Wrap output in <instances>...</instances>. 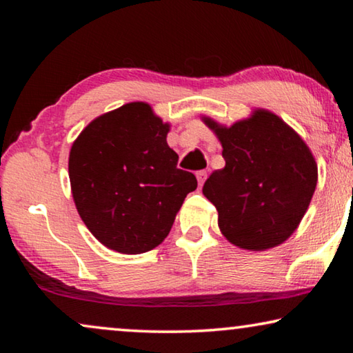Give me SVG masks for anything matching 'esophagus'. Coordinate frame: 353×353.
Masks as SVG:
<instances>
[{
    "instance_id": "34e87169",
    "label": "esophagus",
    "mask_w": 353,
    "mask_h": 353,
    "mask_svg": "<svg viewBox=\"0 0 353 353\" xmlns=\"http://www.w3.org/2000/svg\"><path fill=\"white\" fill-rule=\"evenodd\" d=\"M196 179H198L199 187H202V183H204L205 179H207V171H198V172H196Z\"/></svg>"
}]
</instances>
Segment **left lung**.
I'll use <instances>...</instances> for the list:
<instances>
[{"mask_svg":"<svg viewBox=\"0 0 353 353\" xmlns=\"http://www.w3.org/2000/svg\"><path fill=\"white\" fill-rule=\"evenodd\" d=\"M202 121L218 137L225 160L202 187L218 210L221 234L246 250L288 240L318 183V165L307 143L266 109H255L230 128L210 117Z\"/></svg>","mask_w":353,"mask_h":353,"instance_id":"8db88e82","label":"left lung"}]
</instances>
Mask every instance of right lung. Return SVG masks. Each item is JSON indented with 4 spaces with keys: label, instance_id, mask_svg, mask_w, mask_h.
<instances>
[{
    "label": "right lung",
    "instance_id": "1",
    "mask_svg": "<svg viewBox=\"0 0 353 353\" xmlns=\"http://www.w3.org/2000/svg\"><path fill=\"white\" fill-rule=\"evenodd\" d=\"M163 123L146 103L94 118L74 140L68 172L74 205L97 240L119 254H143L168 236L196 177L177 168Z\"/></svg>",
    "mask_w": 353,
    "mask_h": 353
}]
</instances>
